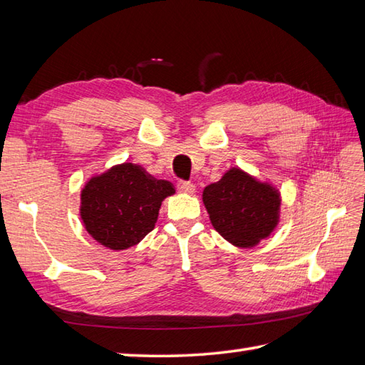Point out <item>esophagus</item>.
<instances>
[{"mask_svg":"<svg viewBox=\"0 0 365 365\" xmlns=\"http://www.w3.org/2000/svg\"><path fill=\"white\" fill-rule=\"evenodd\" d=\"M177 188H178V191H182V192H188V195H191V192H195V190H196L195 183L185 182V180L178 182V183H177Z\"/></svg>","mask_w":365,"mask_h":365,"instance_id":"1","label":"esophagus"}]
</instances>
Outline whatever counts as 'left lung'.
I'll return each mask as SVG.
<instances>
[{"label": "left lung", "mask_w": 365, "mask_h": 365, "mask_svg": "<svg viewBox=\"0 0 365 365\" xmlns=\"http://www.w3.org/2000/svg\"><path fill=\"white\" fill-rule=\"evenodd\" d=\"M202 200L215 230L238 247L255 246L279 222V191L240 168H230L220 182L205 187Z\"/></svg>", "instance_id": "1"}]
</instances>
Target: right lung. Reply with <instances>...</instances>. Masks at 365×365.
Listing matches in <instances>:
<instances>
[{"mask_svg": "<svg viewBox=\"0 0 365 365\" xmlns=\"http://www.w3.org/2000/svg\"><path fill=\"white\" fill-rule=\"evenodd\" d=\"M174 192L170 182L157 180L133 163H122L84 185L80 215L96 242L122 251L153 230L161 202Z\"/></svg>", "mask_w": 365, "mask_h": 365, "instance_id": "add662e5", "label": "right lung"}]
</instances>
